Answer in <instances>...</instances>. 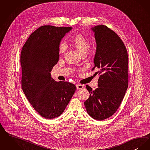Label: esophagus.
<instances>
[{"label":"esophagus","mask_w":150,"mask_h":150,"mask_svg":"<svg viewBox=\"0 0 150 150\" xmlns=\"http://www.w3.org/2000/svg\"><path fill=\"white\" fill-rule=\"evenodd\" d=\"M76 88L78 89H82L84 88V86L83 85H81V84H78L76 85Z\"/></svg>","instance_id":"obj_1"}]
</instances>
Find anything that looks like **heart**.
Segmentation results:
<instances>
[{
    "mask_svg": "<svg viewBox=\"0 0 150 150\" xmlns=\"http://www.w3.org/2000/svg\"><path fill=\"white\" fill-rule=\"evenodd\" d=\"M72 46L78 50L80 55L88 54L90 48V43L87 38L81 34H77L72 37L71 40ZM66 47L64 42H61L58 47L59 53L64 54L66 51Z\"/></svg>",
    "mask_w": 150,
    "mask_h": 150,
    "instance_id": "b5f03b06",
    "label": "heart"
}]
</instances>
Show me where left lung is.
<instances>
[{
    "label": "left lung",
    "mask_w": 150,
    "mask_h": 150,
    "mask_svg": "<svg viewBox=\"0 0 150 150\" xmlns=\"http://www.w3.org/2000/svg\"><path fill=\"white\" fill-rule=\"evenodd\" d=\"M96 41L94 66L98 70V88L86 85L89 98L84 102L88 113L98 120H105L117 111L128 88V57L126 47L117 34L104 25L93 27Z\"/></svg>",
    "instance_id": "8db88e82"
}]
</instances>
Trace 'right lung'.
I'll use <instances>...</instances> for the list:
<instances>
[{"label":"right lung","instance_id":"add662e5","mask_svg":"<svg viewBox=\"0 0 150 150\" xmlns=\"http://www.w3.org/2000/svg\"><path fill=\"white\" fill-rule=\"evenodd\" d=\"M72 28L41 26L30 35L21 51L22 90L36 112L46 119L60 116L76 90L72 83L55 81L50 73L59 60L61 39Z\"/></svg>","mask_w":150,"mask_h":150}]
</instances>
